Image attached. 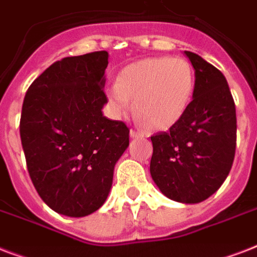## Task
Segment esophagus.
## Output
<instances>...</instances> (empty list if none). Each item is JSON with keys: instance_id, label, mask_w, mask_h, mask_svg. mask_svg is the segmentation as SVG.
I'll return each instance as SVG.
<instances>
[{"instance_id": "34e87169", "label": "esophagus", "mask_w": 257, "mask_h": 257, "mask_svg": "<svg viewBox=\"0 0 257 257\" xmlns=\"http://www.w3.org/2000/svg\"><path fill=\"white\" fill-rule=\"evenodd\" d=\"M141 136H144L141 131H139V129H136V128L131 129V137H133V139H135V137H141Z\"/></svg>"}]
</instances>
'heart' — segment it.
Here are the masks:
<instances>
[{"instance_id":"obj_1","label":"heart","mask_w":257,"mask_h":257,"mask_svg":"<svg viewBox=\"0 0 257 257\" xmlns=\"http://www.w3.org/2000/svg\"><path fill=\"white\" fill-rule=\"evenodd\" d=\"M195 73L184 58L153 57L121 70L108 96L118 114L132 109L137 120L153 128L168 129L179 122L191 102Z\"/></svg>"}]
</instances>
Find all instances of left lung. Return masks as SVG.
Wrapping results in <instances>:
<instances>
[{
  "mask_svg": "<svg viewBox=\"0 0 257 257\" xmlns=\"http://www.w3.org/2000/svg\"><path fill=\"white\" fill-rule=\"evenodd\" d=\"M193 100L179 122L151 137V175L167 197L204 201L231 171L236 151V108L224 74L192 52Z\"/></svg>",
  "mask_w": 257,
  "mask_h": 257,
  "instance_id": "1",
  "label": "left lung"
}]
</instances>
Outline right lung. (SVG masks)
Returning a JSON list of instances; mask_svg holds the SVG:
<instances>
[{"label":"right lung","instance_id":"right-lung-1","mask_svg":"<svg viewBox=\"0 0 257 257\" xmlns=\"http://www.w3.org/2000/svg\"><path fill=\"white\" fill-rule=\"evenodd\" d=\"M108 52L56 61L29 86L20 135L36 191L53 211L90 215L105 203L117 160L129 145V128L101 109Z\"/></svg>","mask_w":257,"mask_h":257}]
</instances>
